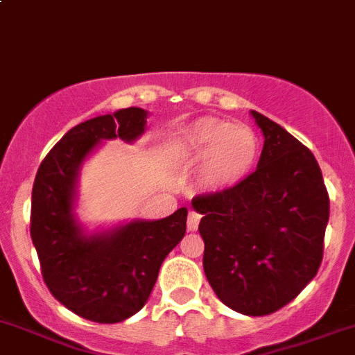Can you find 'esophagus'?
<instances>
[{"label": "esophagus", "instance_id": "esophagus-1", "mask_svg": "<svg viewBox=\"0 0 355 355\" xmlns=\"http://www.w3.org/2000/svg\"><path fill=\"white\" fill-rule=\"evenodd\" d=\"M198 225H200V214L189 212V217H187V230L194 232V230H198Z\"/></svg>", "mask_w": 355, "mask_h": 355}]
</instances>
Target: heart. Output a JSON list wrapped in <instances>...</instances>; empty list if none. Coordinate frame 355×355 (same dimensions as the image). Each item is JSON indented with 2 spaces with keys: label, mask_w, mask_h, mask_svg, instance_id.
<instances>
[{
  "label": "heart",
  "mask_w": 355,
  "mask_h": 355,
  "mask_svg": "<svg viewBox=\"0 0 355 355\" xmlns=\"http://www.w3.org/2000/svg\"><path fill=\"white\" fill-rule=\"evenodd\" d=\"M260 139L248 125L232 120L203 116L182 127L171 141V154L185 164L200 166V182L210 193L237 187L253 171Z\"/></svg>",
  "instance_id": "1"
}]
</instances>
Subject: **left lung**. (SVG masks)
Returning <instances> with one entry per match:
<instances>
[{
  "label": "left lung",
  "instance_id": "left-lung-1",
  "mask_svg": "<svg viewBox=\"0 0 355 355\" xmlns=\"http://www.w3.org/2000/svg\"><path fill=\"white\" fill-rule=\"evenodd\" d=\"M263 134L257 170L225 191L196 196L203 270L223 304L263 317L293 301L322 263L329 196L315 155L251 110Z\"/></svg>",
  "mask_w": 355,
  "mask_h": 355
}]
</instances>
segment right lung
I'll use <instances>...</instances> for the list:
<instances>
[{
  "mask_svg": "<svg viewBox=\"0 0 355 355\" xmlns=\"http://www.w3.org/2000/svg\"><path fill=\"white\" fill-rule=\"evenodd\" d=\"M148 111L127 107L72 127L37 171L31 193V241L47 288L86 320L116 324L145 306L159 269L185 235L187 209L164 219H134L86 232L76 216L79 171L102 141L134 143Z\"/></svg>",
  "mask_w": 355,
  "mask_h": 355,
  "instance_id": "1",
  "label": "right lung"
}]
</instances>
